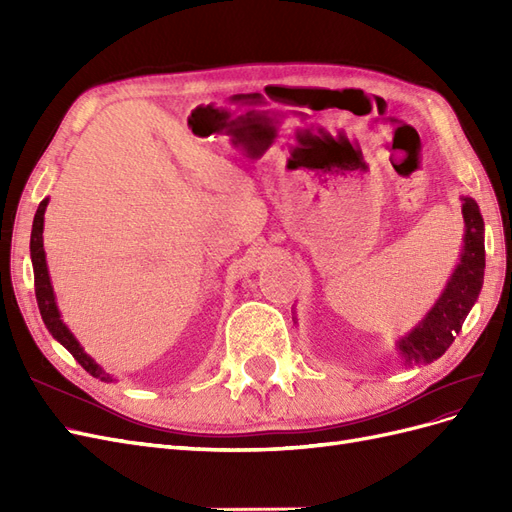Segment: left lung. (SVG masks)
<instances>
[{"instance_id":"obj_1","label":"left lung","mask_w":512,"mask_h":512,"mask_svg":"<svg viewBox=\"0 0 512 512\" xmlns=\"http://www.w3.org/2000/svg\"><path fill=\"white\" fill-rule=\"evenodd\" d=\"M461 213L466 222L463 250L457 267L446 282L438 301L412 327L395 342V350L404 365H427L448 350L461 331V324L476 303L485 277V222L476 200L461 198Z\"/></svg>"}]
</instances>
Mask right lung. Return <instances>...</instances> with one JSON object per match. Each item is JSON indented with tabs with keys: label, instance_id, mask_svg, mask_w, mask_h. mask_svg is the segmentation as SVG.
I'll return each mask as SVG.
<instances>
[{
	"label": "right lung",
	"instance_id": "obj_1",
	"mask_svg": "<svg viewBox=\"0 0 512 512\" xmlns=\"http://www.w3.org/2000/svg\"><path fill=\"white\" fill-rule=\"evenodd\" d=\"M49 205V198H44L38 205V211L34 215V226H32V241H29V252H32V265H34V286H36V301L40 307V316L46 324V329L57 339V342L64 346L76 361L83 365L85 371H89L94 378H100L104 382H115L111 374L91 359V356L83 350L79 339L72 335V331L66 327V322L61 320L59 307L55 301V292L51 284L49 267H46V254H44V241H42V230H44V211Z\"/></svg>",
	"mask_w": 512,
	"mask_h": 512
}]
</instances>
